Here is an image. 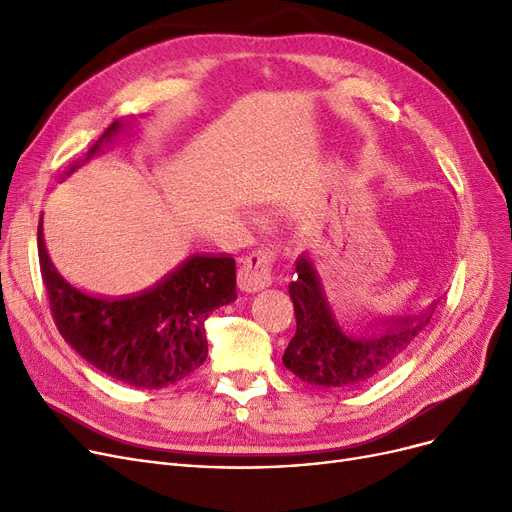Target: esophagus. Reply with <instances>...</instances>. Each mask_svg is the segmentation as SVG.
Returning <instances> with one entry per match:
<instances>
[{
  "mask_svg": "<svg viewBox=\"0 0 512 512\" xmlns=\"http://www.w3.org/2000/svg\"><path fill=\"white\" fill-rule=\"evenodd\" d=\"M240 288L245 292H259L272 284V255L257 251L247 257L238 274Z\"/></svg>",
  "mask_w": 512,
  "mask_h": 512,
  "instance_id": "obj_1",
  "label": "esophagus"
}]
</instances>
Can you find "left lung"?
<instances>
[{"label": "left lung", "instance_id": "8db88e82", "mask_svg": "<svg viewBox=\"0 0 512 512\" xmlns=\"http://www.w3.org/2000/svg\"><path fill=\"white\" fill-rule=\"evenodd\" d=\"M297 280L288 284L297 332L282 363L299 380L319 388H357L380 378L405 355L429 324L440 299L419 313L357 315L340 324L313 259H297Z\"/></svg>", "mask_w": 512, "mask_h": 512}]
</instances>
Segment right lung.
I'll return each mask as SVG.
<instances>
[{
  "instance_id": "1",
  "label": "right lung",
  "mask_w": 512,
  "mask_h": 512,
  "mask_svg": "<svg viewBox=\"0 0 512 512\" xmlns=\"http://www.w3.org/2000/svg\"><path fill=\"white\" fill-rule=\"evenodd\" d=\"M122 128L116 120L89 149L87 159ZM37 247L49 307L62 338L87 363L134 388H166L197 371L207 359L205 319L236 301V261L226 253H195L141 292L97 297L68 282L53 265L45 247L43 215Z\"/></svg>"
}]
</instances>
